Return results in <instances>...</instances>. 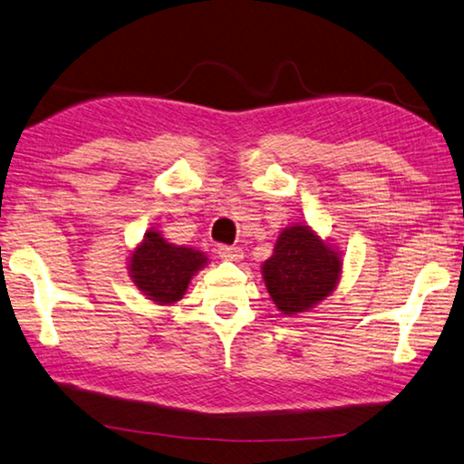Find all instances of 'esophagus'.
Wrapping results in <instances>:
<instances>
[{"mask_svg": "<svg viewBox=\"0 0 464 464\" xmlns=\"http://www.w3.org/2000/svg\"><path fill=\"white\" fill-rule=\"evenodd\" d=\"M218 255L222 256L224 261H240L242 259V250L238 246H227L222 245L218 248Z\"/></svg>", "mask_w": 464, "mask_h": 464, "instance_id": "34e87169", "label": "esophagus"}]
</instances>
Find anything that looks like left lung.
I'll list each match as a JSON object with an SVG mask.
<instances>
[{
	"label": "left lung",
	"mask_w": 464,
	"mask_h": 464,
	"mask_svg": "<svg viewBox=\"0 0 464 464\" xmlns=\"http://www.w3.org/2000/svg\"><path fill=\"white\" fill-rule=\"evenodd\" d=\"M341 253L306 224L287 226L273 255L263 263V279L282 314H302L335 290L341 277Z\"/></svg>",
	"instance_id": "1"
}]
</instances>
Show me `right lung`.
Masks as SVG:
<instances>
[{"mask_svg": "<svg viewBox=\"0 0 464 464\" xmlns=\"http://www.w3.org/2000/svg\"><path fill=\"white\" fill-rule=\"evenodd\" d=\"M208 265L201 250L170 245L158 230H148L129 256V277L156 304H174L185 295L191 277Z\"/></svg>", "mask_w": 464, "mask_h": 464, "instance_id": "1", "label": "right lung"}]
</instances>
